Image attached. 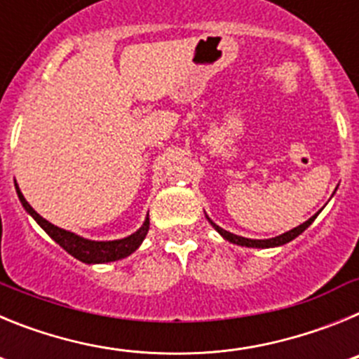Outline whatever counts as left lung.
Here are the masks:
<instances>
[{
	"label": "left lung",
	"instance_id": "obj_1",
	"mask_svg": "<svg viewBox=\"0 0 359 359\" xmlns=\"http://www.w3.org/2000/svg\"><path fill=\"white\" fill-rule=\"evenodd\" d=\"M318 214H320V212H318ZM318 214H315V215H313V217L307 219L306 223L298 224V226L293 228V230L286 231V233H282V236L271 237V239H248V237L236 236V233H230V231H226V230H223V228H221V226H217V224H215L214 221H212V219L208 217V215H207V219H208V223H210L212 226H214L215 230H217L219 233H221V237H223V239H226L228 243L239 244V246H246V248H275V246H282V244L290 243V241H293L294 237L300 236V233H302V231L306 230L307 226H311V223L315 221L316 215H318Z\"/></svg>",
	"mask_w": 359,
	"mask_h": 359
}]
</instances>
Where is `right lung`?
Segmentation results:
<instances>
[{"label":"right lung","mask_w":359,"mask_h":359,"mask_svg":"<svg viewBox=\"0 0 359 359\" xmlns=\"http://www.w3.org/2000/svg\"><path fill=\"white\" fill-rule=\"evenodd\" d=\"M15 192H18V198L23 205L25 210L36 219V223L43 228L53 241H55L59 246L66 250L69 255H73L75 259H79L81 262L86 264H104V262H115L120 259H126L128 255H131L133 252L140 248L142 241L145 239L149 231V214L145 217L144 224H142L135 233H131L129 237H123V239L116 241H90L84 239V237L73 233V231L62 230V228L55 226L50 221H46L44 217H41L34 208L28 205V201L25 199V196L21 194L18 183H15Z\"/></svg>","instance_id":"right-lung-1"}]
</instances>
